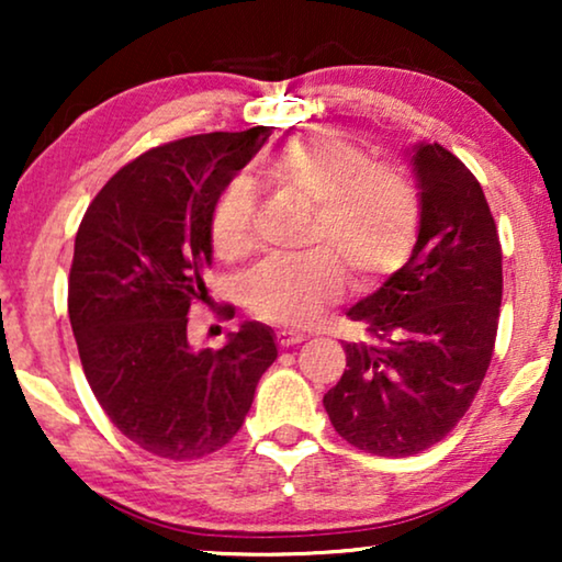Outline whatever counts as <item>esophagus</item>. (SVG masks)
Returning <instances> with one entry per match:
<instances>
[{"mask_svg":"<svg viewBox=\"0 0 562 562\" xmlns=\"http://www.w3.org/2000/svg\"><path fill=\"white\" fill-rule=\"evenodd\" d=\"M276 340H279L281 348H291V345L304 342L306 335L296 333V329H279V333H276Z\"/></svg>","mask_w":562,"mask_h":562,"instance_id":"1","label":"esophagus"}]
</instances>
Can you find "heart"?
<instances>
[{"label": "heart", "instance_id": "obj_1", "mask_svg": "<svg viewBox=\"0 0 562 562\" xmlns=\"http://www.w3.org/2000/svg\"><path fill=\"white\" fill-rule=\"evenodd\" d=\"M279 194L312 206L304 245L294 260H268L245 283V304L258 319L310 325L345 291V273L368 289L398 271L419 233V191L402 168L371 164L356 145L335 135H299L276 145L260 164ZM250 189L227 183L210 214L212 248L240 260L252 248Z\"/></svg>", "mask_w": 562, "mask_h": 562}]
</instances>
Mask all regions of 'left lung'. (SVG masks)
Here are the masks:
<instances>
[{"label": "left lung", "instance_id": "1", "mask_svg": "<svg viewBox=\"0 0 562 562\" xmlns=\"http://www.w3.org/2000/svg\"><path fill=\"white\" fill-rule=\"evenodd\" d=\"M419 189L412 258L350 306L366 340L345 342L348 368L325 394L335 432L358 450L404 458L463 419L494 356L502 243L481 183L440 143L409 153Z\"/></svg>", "mask_w": 562, "mask_h": 562}]
</instances>
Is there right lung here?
Returning <instances> with one entry per match:
<instances>
[{"mask_svg": "<svg viewBox=\"0 0 562 562\" xmlns=\"http://www.w3.org/2000/svg\"><path fill=\"white\" fill-rule=\"evenodd\" d=\"M268 135L258 125L150 148L104 183L76 233L68 317L83 375L112 425L158 458L225 448L279 356L260 322L220 350L187 335L191 304L206 299L214 199Z\"/></svg>", "mask_w": 562, "mask_h": 562, "instance_id": "obj_1", "label": "right lung"}]
</instances>
